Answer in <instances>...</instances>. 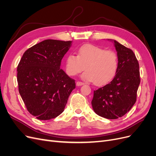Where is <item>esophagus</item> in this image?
Wrapping results in <instances>:
<instances>
[{
	"mask_svg": "<svg viewBox=\"0 0 156 156\" xmlns=\"http://www.w3.org/2000/svg\"><path fill=\"white\" fill-rule=\"evenodd\" d=\"M84 84V83H83V82H81V81H77V83H76V85L77 86H81V85H83Z\"/></svg>",
	"mask_w": 156,
	"mask_h": 156,
	"instance_id": "esophagus-1",
	"label": "esophagus"
}]
</instances>
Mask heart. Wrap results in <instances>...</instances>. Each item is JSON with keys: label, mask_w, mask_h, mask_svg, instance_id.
I'll use <instances>...</instances> for the list:
<instances>
[{"label": "heart", "mask_w": 156, "mask_h": 156, "mask_svg": "<svg viewBox=\"0 0 156 156\" xmlns=\"http://www.w3.org/2000/svg\"><path fill=\"white\" fill-rule=\"evenodd\" d=\"M119 61L116 52L105 50L92 44L82 45L77 55L69 54L66 59V69L69 75L74 76L87 70L82 77L97 86L105 85L115 77Z\"/></svg>", "instance_id": "b5f03b06"}]
</instances>
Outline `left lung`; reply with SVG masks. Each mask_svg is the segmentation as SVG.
Segmentation results:
<instances>
[{"label":"left lung","mask_w":156,"mask_h":156,"mask_svg":"<svg viewBox=\"0 0 156 156\" xmlns=\"http://www.w3.org/2000/svg\"><path fill=\"white\" fill-rule=\"evenodd\" d=\"M113 41L119 69L111 82L94 91L92 100L94 112L107 119H117L129 111L136 102L140 81L139 65L133 51Z\"/></svg>","instance_id":"left-lung-1"}]
</instances>
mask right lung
Masks as SVG:
<instances>
[{"label": "right lung", "instance_id": "obj_1", "mask_svg": "<svg viewBox=\"0 0 156 156\" xmlns=\"http://www.w3.org/2000/svg\"><path fill=\"white\" fill-rule=\"evenodd\" d=\"M71 41L45 40L28 49L17 66L19 92L30 114L47 120L60 115L75 88L60 69Z\"/></svg>", "mask_w": 156, "mask_h": 156}]
</instances>
